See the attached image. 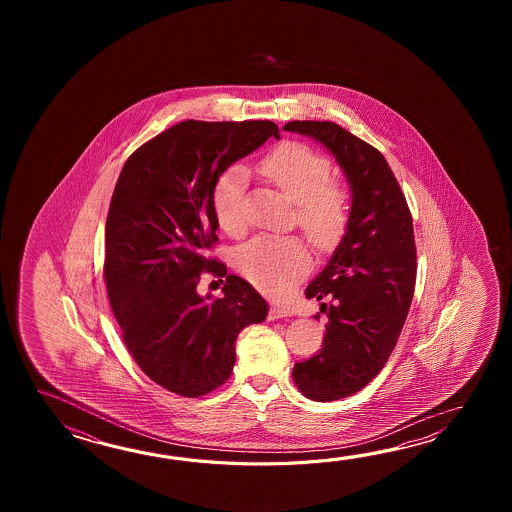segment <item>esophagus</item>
I'll list each match as a JSON object with an SVG mask.
<instances>
[{"instance_id": "obj_1", "label": "esophagus", "mask_w": 512, "mask_h": 512, "mask_svg": "<svg viewBox=\"0 0 512 512\" xmlns=\"http://www.w3.org/2000/svg\"><path fill=\"white\" fill-rule=\"evenodd\" d=\"M293 315V311L289 307H282V305H272L269 309V318L276 320V318H285V316Z\"/></svg>"}]
</instances>
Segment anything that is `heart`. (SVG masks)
<instances>
[{
	"label": "heart",
	"instance_id": "obj_1",
	"mask_svg": "<svg viewBox=\"0 0 512 512\" xmlns=\"http://www.w3.org/2000/svg\"><path fill=\"white\" fill-rule=\"evenodd\" d=\"M260 172L283 196L296 203V225L318 251L337 249L348 232L351 203L348 192L329 183L331 163L302 142H283L267 153ZM249 174L243 166H230L212 190V207L219 227L230 236L247 229L245 190ZM311 254L300 238L256 236L236 252L238 271L267 293H283L309 269Z\"/></svg>",
	"mask_w": 512,
	"mask_h": 512
}]
</instances>
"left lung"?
<instances>
[{"mask_svg": "<svg viewBox=\"0 0 512 512\" xmlns=\"http://www.w3.org/2000/svg\"><path fill=\"white\" fill-rule=\"evenodd\" d=\"M283 130L322 142L351 186L348 232L305 289L307 298L329 300L320 305L326 337L320 353L293 368L305 397L329 403L362 390L392 355L414 298V223L377 148L327 120H293Z\"/></svg>", "mask_w": 512, "mask_h": 512, "instance_id": "left-lung-1", "label": "left lung"}]
</instances>
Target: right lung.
Returning a JSON list of instances; mask_svg holds the SVG:
<instances>
[{
	"label": "right lung",
	"mask_w": 512,
	"mask_h": 512,
	"mask_svg": "<svg viewBox=\"0 0 512 512\" xmlns=\"http://www.w3.org/2000/svg\"><path fill=\"white\" fill-rule=\"evenodd\" d=\"M280 139L271 120H185L131 153L106 219L104 280L133 360L153 382L201 397L227 381L236 338L267 302L208 258L218 243L212 190L230 164ZM227 277L224 298L196 293L200 274Z\"/></svg>",
	"instance_id": "obj_1"
}]
</instances>
